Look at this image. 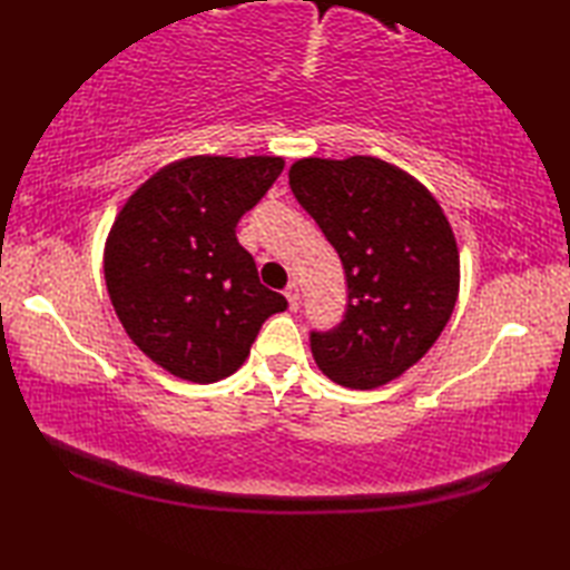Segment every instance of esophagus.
Listing matches in <instances>:
<instances>
[{
  "label": "esophagus",
  "mask_w": 570,
  "mask_h": 570,
  "mask_svg": "<svg viewBox=\"0 0 570 570\" xmlns=\"http://www.w3.org/2000/svg\"><path fill=\"white\" fill-rule=\"evenodd\" d=\"M284 296H286V301H288V308L296 311V308H298V301H301L298 284H296V282L288 284V286H286V292H284Z\"/></svg>",
  "instance_id": "obj_1"
}]
</instances>
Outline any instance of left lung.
Segmentation results:
<instances>
[{
  "mask_svg": "<svg viewBox=\"0 0 570 570\" xmlns=\"http://www.w3.org/2000/svg\"><path fill=\"white\" fill-rule=\"evenodd\" d=\"M288 186L343 262L347 308L311 331L325 377L372 390L429 353L455 308L460 259L441 205L416 178L372 156L301 159Z\"/></svg>",
  "mask_w": 570,
  "mask_h": 570,
  "instance_id": "obj_1",
  "label": "left lung"
}]
</instances>
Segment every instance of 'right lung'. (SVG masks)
Here are the masks:
<instances>
[{"instance_id":"add662e5","label":"right lung","mask_w":570,"mask_h":570,"mask_svg":"<svg viewBox=\"0 0 570 570\" xmlns=\"http://www.w3.org/2000/svg\"><path fill=\"white\" fill-rule=\"evenodd\" d=\"M282 168L276 156H193L154 174L117 215L107 292L131 341L176 377H229L262 323L286 311L235 235Z\"/></svg>"}]
</instances>
